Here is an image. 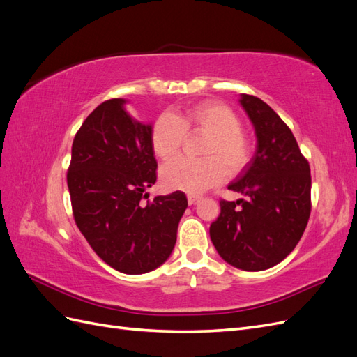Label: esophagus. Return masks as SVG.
I'll use <instances>...</instances> for the list:
<instances>
[{
	"label": "esophagus",
	"mask_w": 357,
	"mask_h": 357,
	"mask_svg": "<svg viewBox=\"0 0 357 357\" xmlns=\"http://www.w3.org/2000/svg\"><path fill=\"white\" fill-rule=\"evenodd\" d=\"M198 199H199V197H198V195H192V193H190V195H188V202H189V205L195 204Z\"/></svg>",
	"instance_id": "34e87169"
}]
</instances>
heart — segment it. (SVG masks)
Returning a JSON list of instances; mask_svg holds the SVG:
<instances>
[{"instance_id": "obj_1", "label": "heart", "mask_w": 357, "mask_h": 357, "mask_svg": "<svg viewBox=\"0 0 357 357\" xmlns=\"http://www.w3.org/2000/svg\"><path fill=\"white\" fill-rule=\"evenodd\" d=\"M236 114L220 102L205 101L185 112L164 113L153 123L150 143L155 155L168 160L178 153L186 131H202L208 135L204 158L192 160L177 158L160 169V180L169 190L199 193L219 185L229 172L241 171L248 162V144L240 132Z\"/></svg>"}]
</instances>
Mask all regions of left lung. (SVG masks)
I'll return each instance as SVG.
<instances>
[{"instance_id": "1", "label": "left lung", "mask_w": 357, "mask_h": 357, "mask_svg": "<svg viewBox=\"0 0 357 357\" xmlns=\"http://www.w3.org/2000/svg\"><path fill=\"white\" fill-rule=\"evenodd\" d=\"M255 128L256 152L228 189L243 198L220 201L210 238L225 262L243 271L280 264L304 234L311 211V176L289 126L262 100L241 93Z\"/></svg>"}]
</instances>
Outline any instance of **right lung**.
I'll list each match as a JSON object with an SVG mask.
<instances>
[{
  "instance_id": "add662e5",
  "label": "right lung",
  "mask_w": 357,
  "mask_h": 357,
  "mask_svg": "<svg viewBox=\"0 0 357 357\" xmlns=\"http://www.w3.org/2000/svg\"><path fill=\"white\" fill-rule=\"evenodd\" d=\"M126 100L100 104L75 134L67 174L75 225L102 261L123 274L153 271L171 256L188 198L148 199L156 181L152 123L126 112Z\"/></svg>"
}]
</instances>
